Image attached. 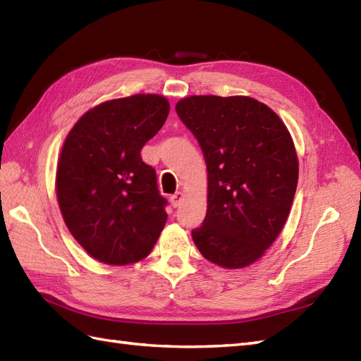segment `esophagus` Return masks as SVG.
Listing matches in <instances>:
<instances>
[{
    "label": "esophagus",
    "instance_id": "34e87169",
    "mask_svg": "<svg viewBox=\"0 0 361 361\" xmlns=\"http://www.w3.org/2000/svg\"><path fill=\"white\" fill-rule=\"evenodd\" d=\"M183 202H185V194H183V192H176L171 197V204L173 206V208H178V206H181Z\"/></svg>",
    "mask_w": 361,
    "mask_h": 361
}]
</instances>
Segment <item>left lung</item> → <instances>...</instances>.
Returning a JSON list of instances; mask_svg holds the SVG:
<instances>
[{"mask_svg":"<svg viewBox=\"0 0 361 361\" xmlns=\"http://www.w3.org/2000/svg\"><path fill=\"white\" fill-rule=\"evenodd\" d=\"M176 114L200 144L208 169V209L192 239L224 268L255 262L286 225L298 185L287 127L247 96H190Z\"/></svg>","mask_w":361,"mask_h":361,"instance_id":"1","label":"left lung"}]
</instances>
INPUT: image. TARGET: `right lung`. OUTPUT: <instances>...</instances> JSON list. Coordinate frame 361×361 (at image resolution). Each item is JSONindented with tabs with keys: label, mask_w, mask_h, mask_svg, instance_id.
Wrapping results in <instances>:
<instances>
[{
	"label": "right lung",
	"mask_w": 361,
	"mask_h": 361,
	"mask_svg": "<svg viewBox=\"0 0 361 361\" xmlns=\"http://www.w3.org/2000/svg\"><path fill=\"white\" fill-rule=\"evenodd\" d=\"M169 114L167 99L135 94L94 106L68 133L57 166V200L73 237L110 265L147 257L167 221L144 144Z\"/></svg>",
	"instance_id": "add662e5"
}]
</instances>
